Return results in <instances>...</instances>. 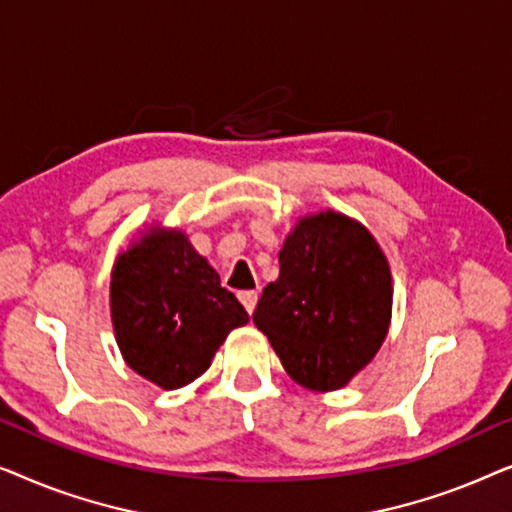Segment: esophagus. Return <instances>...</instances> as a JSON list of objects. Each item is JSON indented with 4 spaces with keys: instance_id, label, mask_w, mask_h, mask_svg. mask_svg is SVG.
I'll use <instances>...</instances> for the list:
<instances>
[{
    "instance_id": "1",
    "label": "esophagus",
    "mask_w": 512,
    "mask_h": 512,
    "mask_svg": "<svg viewBox=\"0 0 512 512\" xmlns=\"http://www.w3.org/2000/svg\"><path fill=\"white\" fill-rule=\"evenodd\" d=\"M240 300H242L244 310H247L249 314H254L256 303H258V291H242L240 293Z\"/></svg>"
}]
</instances>
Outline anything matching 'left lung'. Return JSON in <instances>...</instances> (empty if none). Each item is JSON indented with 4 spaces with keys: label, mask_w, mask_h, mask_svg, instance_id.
I'll return each mask as SVG.
<instances>
[{
    "label": "left lung",
    "mask_w": 512,
    "mask_h": 512,
    "mask_svg": "<svg viewBox=\"0 0 512 512\" xmlns=\"http://www.w3.org/2000/svg\"><path fill=\"white\" fill-rule=\"evenodd\" d=\"M389 321V263L368 228L331 209L303 216L254 312L286 373L305 389H342L373 361Z\"/></svg>",
    "instance_id": "1"
}]
</instances>
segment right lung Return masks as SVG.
<instances>
[{"instance_id": "add662e5", "label": "right lung", "mask_w": 512, "mask_h": 512, "mask_svg": "<svg viewBox=\"0 0 512 512\" xmlns=\"http://www.w3.org/2000/svg\"><path fill=\"white\" fill-rule=\"evenodd\" d=\"M111 321L128 366L160 389L191 384L249 321L181 230L151 226L111 272Z\"/></svg>"}]
</instances>
